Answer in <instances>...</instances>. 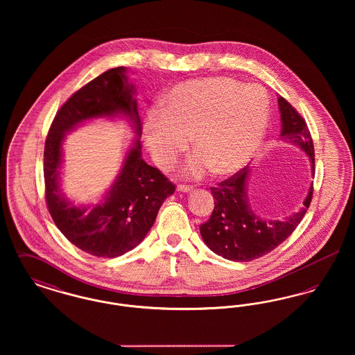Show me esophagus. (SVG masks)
Wrapping results in <instances>:
<instances>
[{
    "label": "esophagus",
    "instance_id": "obj_1",
    "mask_svg": "<svg viewBox=\"0 0 355 355\" xmlns=\"http://www.w3.org/2000/svg\"><path fill=\"white\" fill-rule=\"evenodd\" d=\"M177 190H178V191H182V193H190V191L193 190V187L187 185H178L177 186Z\"/></svg>",
    "mask_w": 355,
    "mask_h": 355
}]
</instances>
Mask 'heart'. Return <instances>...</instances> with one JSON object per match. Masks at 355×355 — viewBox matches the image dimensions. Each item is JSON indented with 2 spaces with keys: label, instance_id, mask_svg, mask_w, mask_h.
Wrapping results in <instances>:
<instances>
[{
  "label": "heart",
  "instance_id": "1",
  "mask_svg": "<svg viewBox=\"0 0 355 355\" xmlns=\"http://www.w3.org/2000/svg\"><path fill=\"white\" fill-rule=\"evenodd\" d=\"M270 116L269 100L258 85L229 77H210L177 85L166 106H153L142 137L153 161L168 169L189 146L196 152L184 168L186 178L200 180L214 170L220 177L243 169L259 150Z\"/></svg>",
  "mask_w": 355,
  "mask_h": 355
}]
</instances>
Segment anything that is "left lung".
I'll list each match as a JSON object with an SVG mask.
<instances>
[{"mask_svg":"<svg viewBox=\"0 0 355 355\" xmlns=\"http://www.w3.org/2000/svg\"><path fill=\"white\" fill-rule=\"evenodd\" d=\"M281 114L279 141L297 146L306 153L311 175L314 177V146L304 119L284 98L278 97ZM250 170L243 169L232 178L210 187L214 197V210L200 227L206 246L225 259L248 262L270 253L290 236L311 201L313 184L309 186L302 206L293 214L279 220L259 217L252 207L248 194Z\"/></svg>","mask_w":355,"mask_h":355,"instance_id":"obj_1","label":"left lung"}]
</instances>
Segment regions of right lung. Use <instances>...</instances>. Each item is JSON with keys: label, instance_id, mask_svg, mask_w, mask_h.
Segmentation results:
<instances>
[{"label": "right lung", "instance_id": "right-lung-1", "mask_svg": "<svg viewBox=\"0 0 355 355\" xmlns=\"http://www.w3.org/2000/svg\"><path fill=\"white\" fill-rule=\"evenodd\" d=\"M135 93L125 67L102 73L61 106L45 142V197L51 218L74 246L94 257L116 258L135 249L152 229L161 205L175 189L142 158V128ZM100 118L126 119L136 137L115 182L102 200L89 205L74 204L60 189L62 145L67 134Z\"/></svg>", "mask_w": 355, "mask_h": 355}]
</instances>
